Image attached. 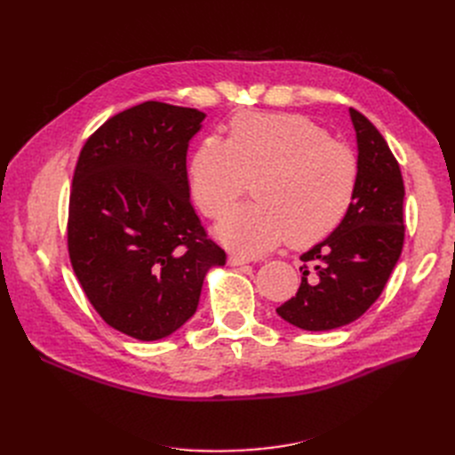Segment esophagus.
Returning <instances> with one entry per match:
<instances>
[{
  "instance_id": "1",
  "label": "esophagus",
  "mask_w": 455,
  "mask_h": 455,
  "mask_svg": "<svg viewBox=\"0 0 455 455\" xmlns=\"http://www.w3.org/2000/svg\"><path fill=\"white\" fill-rule=\"evenodd\" d=\"M228 264L234 266V267H237V266L249 264V259H247L245 256H240V254H230V256H228Z\"/></svg>"
}]
</instances>
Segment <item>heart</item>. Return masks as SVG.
<instances>
[{
  "mask_svg": "<svg viewBox=\"0 0 455 455\" xmlns=\"http://www.w3.org/2000/svg\"><path fill=\"white\" fill-rule=\"evenodd\" d=\"M197 208L220 220L258 179V203L220 223V240L242 254L283 243L312 247L336 230L355 199L360 162L350 146L300 114H237L227 140H204L189 162Z\"/></svg>",
  "mask_w": 455,
  "mask_h": 455,
  "instance_id": "1",
  "label": "heart"
}]
</instances>
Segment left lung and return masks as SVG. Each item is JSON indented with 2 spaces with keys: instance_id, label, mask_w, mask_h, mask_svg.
Here are the masks:
<instances>
[{
  "instance_id": "obj_1",
  "label": "left lung",
  "mask_w": 455,
  "mask_h": 455,
  "mask_svg": "<svg viewBox=\"0 0 455 455\" xmlns=\"http://www.w3.org/2000/svg\"><path fill=\"white\" fill-rule=\"evenodd\" d=\"M360 182L343 223L300 256L302 282L276 307L290 324L323 331L362 317L384 291L403 247V180L387 141L350 108Z\"/></svg>"
}]
</instances>
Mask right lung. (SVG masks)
<instances>
[{"label": "right lung", "mask_w": 455, "mask_h": 455, "mask_svg": "<svg viewBox=\"0 0 455 455\" xmlns=\"http://www.w3.org/2000/svg\"><path fill=\"white\" fill-rule=\"evenodd\" d=\"M204 114L146 101L112 116L83 146L68 208V254L100 317L140 341L196 314L225 251L189 201L188 143Z\"/></svg>", "instance_id": "obj_1"}]
</instances>
